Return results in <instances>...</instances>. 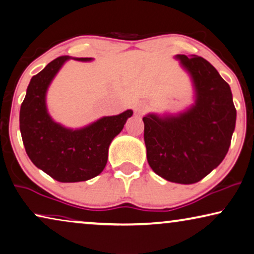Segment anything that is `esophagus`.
Wrapping results in <instances>:
<instances>
[{"instance_id":"1","label":"esophagus","mask_w":254,"mask_h":254,"mask_svg":"<svg viewBox=\"0 0 254 254\" xmlns=\"http://www.w3.org/2000/svg\"><path fill=\"white\" fill-rule=\"evenodd\" d=\"M146 110V106L144 105V103H141V105H138L137 107H135V113L138 114H142Z\"/></svg>"}]
</instances>
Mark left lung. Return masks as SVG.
Wrapping results in <instances>:
<instances>
[{"label": "left lung", "instance_id": "left-lung-1", "mask_svg": "<svg viewBox=\"0 0 254 254\" xmlns=\"http://www.w3.org/2000/svg\"><path fill=\"white\" fill-rule=\"evenodd\" d=\"M193 79L197 101L178 117H142L147 161L155 174L180 184L197 183L222 162L236 124L230 87L197 55H178Z\"/></svg>", "mask_w": 254, "mask_h": 254}]
</instances>
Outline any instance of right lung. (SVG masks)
<instances>
[{
	"label": "right lung",
	"instance_id": "obj_1",
	"mask_svg": "<svg viewBox=\"0 0 254 254\" xmlns=\"http://www.w3.org/2000/svg\"><path fill=\"white\" fill-rule=\"evenodd\" d=\"M66 60L69 56L57 57L32 77L20 107L19 127L31 161L54 180L73 183L91 180L105 169L110 142L133 112L102 117L80 130H69L55 123L46 108V91Z\"/></svg>",
	"mask_w": 254,
	"mask_h": 254
}]
</instances>
